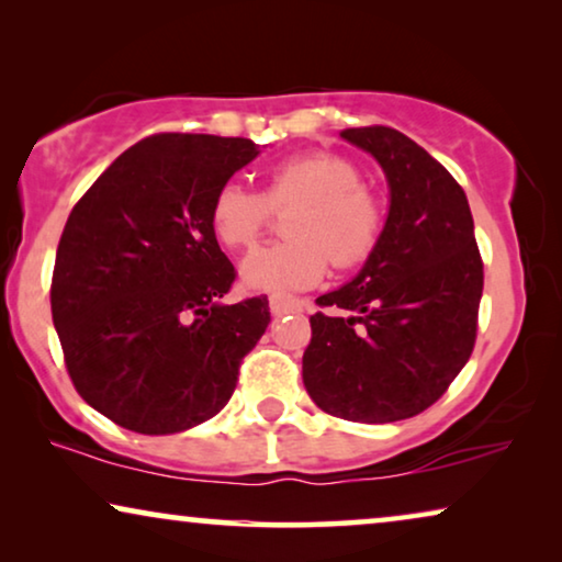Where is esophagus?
I'll use <instances>...</instances> for the list:
<instances>
[{
  "label": "esophagus",
  "mask_w": 562,
  "mask_h": 562,
  "mask_svg": "<svg viewBox=\"0 0 562 562\" xmlns=\"http://www.w3.org/2000/svg\"><path fill=\"white\" fill-rule=\"evenodd\" d=\"M268 306H271V312L276 317H281V314H289V312H302L306 302L304 299H296V296H283V294H273L268 299Z\"/></svg>",
  "instance_id": "obj_1"
}]
</instances>
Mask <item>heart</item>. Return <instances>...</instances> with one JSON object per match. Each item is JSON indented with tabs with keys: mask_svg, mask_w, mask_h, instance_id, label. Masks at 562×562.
<instances>
[{
	"mask_svg": "<svg viewBox=\"0 0 562 562\" xmlns=\"http://www.w3.org/2000/svg\"><path fill=\"white\" fill-rule=\"evenodd\" d=\"M286 217L289 240L250 252L243 281L258 291H304L325 279L329 260L352 271L375 256L386 233V202L363 183V171L340 153H302L271 166L266 189L229 179L214 191L210 222L229 250H248L271 225Z\"/></svg>",
	"mask_w": 562,
	"mask_h": 562,
	"instance_id": "b5f03b06",
	"label": "heart"
}]
</instances>
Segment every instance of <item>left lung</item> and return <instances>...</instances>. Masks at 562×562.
<instances>
[{
	"label": "left lung",
	"mask_w": 562,
	"mask_h": 562,
	"mask_svg": "<svg viewBox=\"0 0 562 562\" xmlns=\"http://www.w3.org/2000/svg\"><path fill=\"white\" fill-rule=\"evenodd\" d=\"M340 135L383 166L391 210L363 271L317 299L302 373L322 412L383 425L429 409L463 371L483 260L465 191L440 160L386 125Z\"/></svg>",
	"instance_id": "obj_1"
}]
</instances>
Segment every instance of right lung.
Returning <instances> with one entry per match:
<instances>
[{"label":"right lung","mask_w":562,"mask_h":562,"mask_svg":"<svg viewBox=\"0 0 562 562\" xmlns=\"http://www.w3.org/2000/svg\"><path fill=\"white\" fill-rule=\"evenodd\" d=\"M258 156L248 137L160 133L127 148L68 214L50 281L66 371L89 406L140 435L202 425L229 402L266 333V296L237 279L212 196Z\"/></svg>","instance_id":"right-lung-1"}]
</instances>
